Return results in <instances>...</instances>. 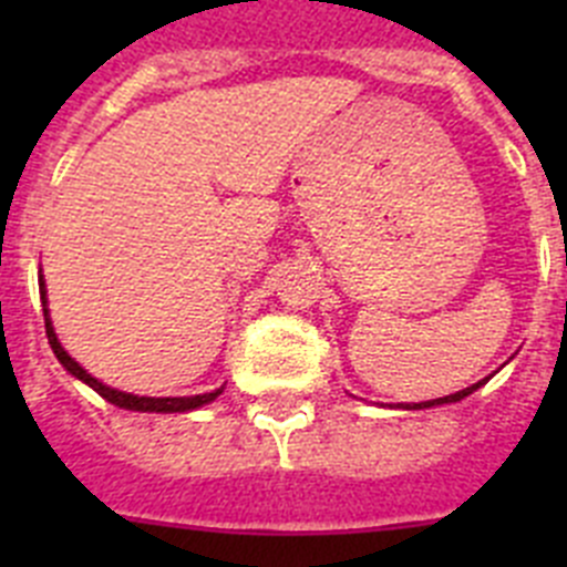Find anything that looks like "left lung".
I'll return each instance as SVG.
<instances>
[{"label":"left lung","instance_id":"obj_1","mask_svg":"<svg viewBox=\"0 0 567 567\" xmlns=\"http://www.w3.org/2000/svg\"><path fill=\"white\" fill-rule=\"evenodd\" d=\"M488 380V378H485ZM485 380H480V383H474V385H468V389H463V392H457V394H445V398H437V400H425V403H400L398 409H432V405H443V403H457V400H463V398H468L471 392H477L480 385L485 383Z\"/></svg>","mask_w":567,"mask_h":567}]
</instances>
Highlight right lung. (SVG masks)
<instances>
[{"mask_svg": "<svg viewBox=\"0 0 567 567\" xmlns=\"http://www.w3.org/2000/svg\"><path fill=\"white\" fill-rule=\"evenodd\" d=\"M39 295H42V303H44V332H48V340H50V349H53V354L59 358V363L68 369L73 378H79L82 383H87L93 392L102 394L107 403L118 405V409H130V412H158V414H173V412H193V409H202V405L213 403L218 394L224 392L221 389H215V392H207V394H195V398H138V394H127V392H118V389H110V385H104L102 380H96L93 374H87L82 369V365L76 363V360L70 358L68 352L62 349V343H59L56 332H53V323H50V312H48V289H44V280L42 275H39Z\"/></svg>", "mask_w": 567, "mask_h": 567, "instance_id": "1", "label": "right lung"}]
</instances>
